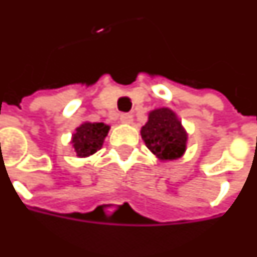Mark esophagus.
Listing matches in <instances>:
<instances>
[{"label":"esophagus","instance_id":"34e87169","mask_svg":"<svg viewBox=\"0 0 257 257\" xmlns=\"http://www.w3.org/2000/svg\"><path fill=\"white\" fill-rule=\"evenodd\" d=\"M119 119H121V122L123 123H131L134 121V116L131 115V114H128V112H123V114H121V116H119Z\"/></svg>","mask_w":257,"mask_h":257}]
</instances>
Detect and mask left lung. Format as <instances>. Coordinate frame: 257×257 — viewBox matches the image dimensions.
<instances>
[{
	"mask_svg": "<svg viewBox=\"0 0 257 257\" xmlns=\"http://www.w3.org/2000/svg\"><path fill=\"white\" fill-rule=\"evenodd\" d=\"M141 135L147 149L160 160H175L185 153L188 135L170 108L152 111Z\"/></svg>",
	"mask_w": 257,
	"mask_h": 257,
	"instance_id": "1",
	"label": "left lung"
}]
</instances>
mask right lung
I'll return each instance as SVG.
<instances>
[{
  "label": "right lung",
  "instance_id": "right-lung-1",
  "mask_svg": "<svg viewBox=\"0 0 257 257\" xmlns=\"http://www.w3.org/2000/svg\"><path fill=\"white\" fill-rule=\"evenodd\" d=\"M110 126L103 122L82 123L72 135V146L78 157H87L101 149Z\"/></svg>",
  "mask_w": 257,
  "mask_h": 257
}]
</instances>
